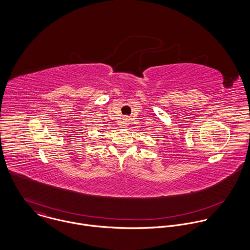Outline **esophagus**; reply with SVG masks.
<instances>
[{"mask_svg": "<svg viewBox=\"0 0 250 250\" xmlns=\"http://www.w3.org/2000/svg\"><path fill=\"white\" fill-rule=\"evenodd\" d=\"M123 126H124V127H126V126H127V123H124V124H123Z\"/></svg>", "mask_w": 250, "mask_h": 250, "instance_id": "34e87169", "label": "esophagus"}]
</instances>
